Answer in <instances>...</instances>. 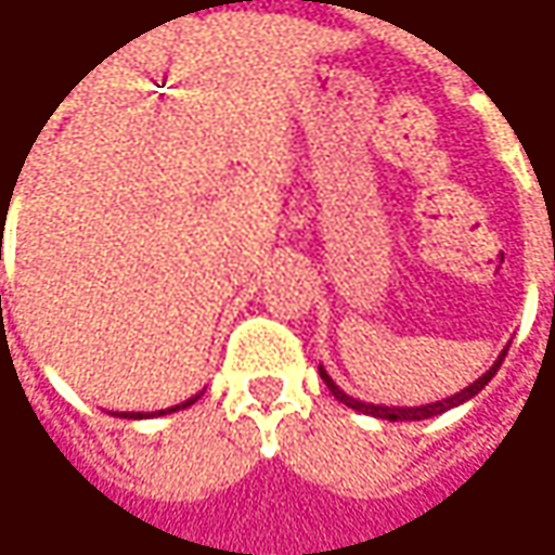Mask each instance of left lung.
<instances>
[{
	"label": "left lung",
	"mask_w": 555,
	"mask_h": 555,
	"mask_svg": "<svg viewBox=\"0 0 555 555\" xmlns=\"http://www.w3.org/2000/svg\"><path fill=\"white\" fill-rule=\"evenodd\" d=\"M506 352H509V346L503 349L501 354H498V361L488 367V371L481 373L479 379L473 383V386H466V389H460L457 395H451V398H441V401H433V404H420V408H389V404H367V401H358V398H352V395H346L336 383L331 379V373L324 371V364L318 367L321 371V379L327 383V389L333 392V398L336 401H343L346 408H352V411H358V414H367V416H376V420H389V423H398V420H429V416H438L444 414V411H451V408H457V404H463V401H469V398H476V395L491 383V376L501 371L503 358H506Z\"/></svg>",
	"instance_id": "left-lung-1"
}]
</instances>
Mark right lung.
<instances>
[{
	"mask_svg": "<svg viewBox=\"0 0 555 555\" xmlns=\"http://www.w3.org/2000/svg\"><path fill=\"white\" fill-rule=\"evenodd\" d=\"M201 398V392L194 395V398H188V401H182V404H172V408H166V411H151V414H135V411H117L114 416H122V420H147V416H163V414H172V411H184V408H191L194 401Z\"/></svg>",
	"mask_w": 555,
	"mask_h": 555,
	"instance_id": "add662e5",
	"label": "right lung"
}]
</instances>
